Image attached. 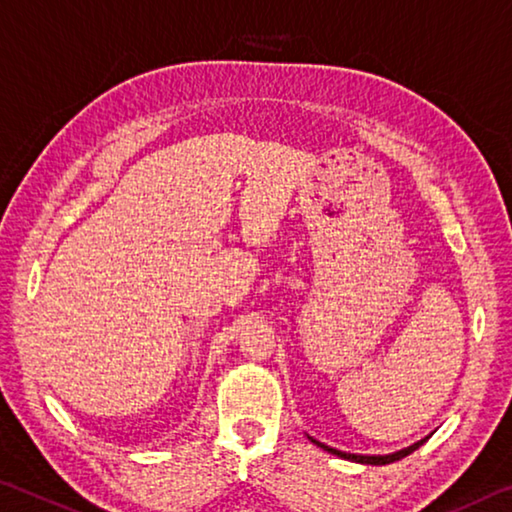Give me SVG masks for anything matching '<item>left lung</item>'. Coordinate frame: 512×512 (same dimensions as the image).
I'll return each mask as SVG.
<instances>
[{"mask_svg": "<svg viewBox=\"0 0 512 512\" xmlns=\"http://www.w3.org/2000/svg\"><path fill=\"white\" fill-rule=\"evenodd\" d=\"M310 440H312L316 446H321L323 451L332 453V456H339V458L353 460V462H362V465H389V462H396V460H401V458H405V456H410L412 451L419 449V446L424 444V440H421V442H417V444L408 446V449H401V451H396V453H387V456H358V453H346V451L332 449V446L323 444V442H319V440H314V437H310Z\"/></svg>", "mask_w": 512, "mask_h": 512, "instance_id": "8db88e82", "label": "left lung"}]
</instances>
